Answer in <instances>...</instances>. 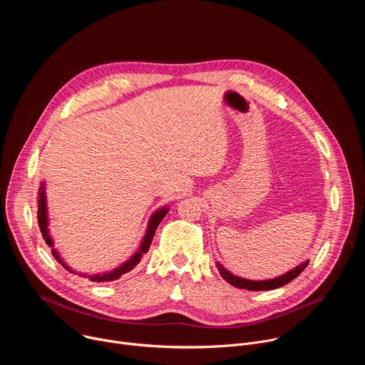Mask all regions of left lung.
<instances>
[{
	"instance_id": "obj_1",
	"label": "left lung",
	"mask_w": 365,
	"mask_h": 365,
	"mask_svg": "<svg viewBox=\"0 0 365 365\" xmlns=\"http://www.w3.org/2000/svg\"><path fill=\"white\" fill-rule=\"evenodd\" d=\"M309 264V262H304L302 263L300 266L294 267L293 270L276 277V279H270V280H247V279H242V277H238V276H234L232 273H230L227 269L222 267V264L217 263V267L221 273V276L232 286L238 287V289H247V290H273V289H277V287H282L284 284H287L289 282H292L294 277H297L304 269L306 266Z\"/></svg>"
}]
</instances>
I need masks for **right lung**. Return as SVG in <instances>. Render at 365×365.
Here are the masks:
<instances>
[{
  "mask_svg": "<svg viewBox=\"0 0 365 365\" xmlns=\"http://www.w3.org/2000/svg\"><path fill=\"white\" fill-rule=\"evenodd\" d=\"M37 197H38V200H37V221H38V228H40V231H41V235H43V240L46 241V244H47L48 247H53V241H51V237L48 235V230H47V225H48V224H47V205H46V193H44V182H41V185H40ZM168 211H169L168 207L163 206L162 210L155 211V212L151 215V218H150V221H148V227H147L145 235H144V238H143V241H141V244H140L138 251H137L130 259H127V262H125L124 264H121L118 269H114V270L110 272V273L91 274V276H88V279H89L91 282H98V283H99V282H113V280L120 279L123 274L131 272V270L141 262L143 255L148 251L150 244H151L153 237H154V232H155V230H158V227H159V224L162 222V220L166 217ZM51 254L55 255V258L58 259V262H59L66 270H69L71 273H73L72 269H69V267L66 266V263H63V259L59 257V254H58L55 250H51ZM83 276H85V274H83Z\"/></svg>",
  "mask_w": 365,
  "mask_h": 365,
  "instance_id": "add662e5",
  "label": "right lung"
}]
</instances>
